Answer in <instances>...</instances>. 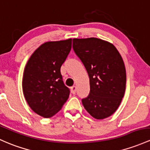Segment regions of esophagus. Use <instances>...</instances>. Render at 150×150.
Instances as JSON below:
<instances>
[{
  "mask_svg": "<svg viewBox=\"0 0 150 150\" xmlns=\"http://www.w3.org/2000/svg\"><path fill=\"white\" fill-rule=\"evenodd\" d=\"M77 90V87L76 86H72L71 87V92L72 94H75Z\"/></svg>",
  "mask_w": 150,
  "mask_h": 150,
  "instance_id": "1",
  "label": "esophagus"
}]
</instances>
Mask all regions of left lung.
Returning <instances> with one entry per match:
<instances>
[{
  "label": "left lung",
  "instance_id": "obj_1",
  "mask_svg": "<svg viewBox=\"0 0 150 150\" xmlns=\"http://www.w3.org/2000/svg\"><path fill=\"white\" fill-rule=\"evenodd\" d=\"M72 47L90 78V94L82 100L84 108L97 120L111 116L125 92L126 70L120 54L112 44L96 38H74Z\"/></svg>",
  "mask_w": 150,
  "mask_h": 150
}]
</instances>
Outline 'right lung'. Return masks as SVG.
<instances>
[{
	"instance_id": "right-lung-1",
	"label": "right lung",
	"mask_w": 150,
	"mask_h": 150,
	"mask_svg": "<svg viewBox=\"0 0 150 150\" xmlns=\"http://www.w3.org/2000/svg\"><path fill=\"white\" fill-rule=\"evenodd\" d=\"M72 47V39L42 44L26 64L23 91L30 108L45 118L55 115L68 99L60 67Z\"/></svg>"
}]
</instances>
